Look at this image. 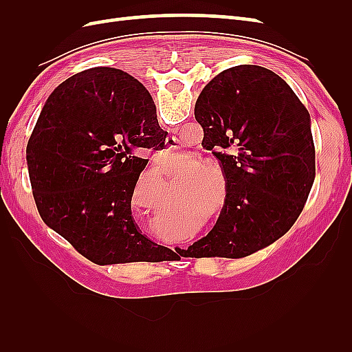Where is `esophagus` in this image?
Here are the masks:
<instances>
[{"instance_id": "1", "label": "esophagus", "mask_w": 352, "mask_h": 352, "mask_svg": "<svg viewBox=\"0 0 352 352\" xmlns=\"http://www.w3.org/2000/svg\"><path fill=\"white\" fill-rule=\"evenodd\" d=\"M166 144L168 145V148H172V150H176V148H179V141L176 140L175 136H170L166 140Z\"/></svg>"}]
</instances>
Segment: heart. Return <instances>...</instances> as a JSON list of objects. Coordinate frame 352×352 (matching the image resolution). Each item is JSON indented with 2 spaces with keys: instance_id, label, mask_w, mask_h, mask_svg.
<instances>
[{
  "instance_id": "obj_1",
  "label": "heart",
  "mask_w": 352,
  "mask_h": 352,
  "mask_svg": "<svg viewBox=\"0 0 352 352\" xmlns=\"http://www.w3.org/2000/svg\"><path fill=\"white\" fill-rule=\"evenodd\" d=\"M184 179L190 180L186 188L189 198L208 199L216 194L217 180L221 186L223 197L226 195V179L221 170L212 164H202L198 157H190L186 163Z\"/></svg>"
}]
</instances>
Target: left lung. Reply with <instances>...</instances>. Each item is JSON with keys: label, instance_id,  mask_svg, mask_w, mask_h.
<instances>
[{"label": "left lung", "instance_id": "8db88e82", "mask_svg": "<svg viewBox=\"0 0 352 352\" xmlns=\"http://www.w3.org/2000/svg\"><path fill=\"white\" fill-rule=\"evenodd\" d=\"M195 119L202 146L214 151L226 198L208 235L190 257L242 258L292 228L316 176L311 119L279 74L252 65L223 70L201 91ZM232 144L239 153L222 151Z\"/></svg>", "mask_w": 352, "mask_h": 352}]
</instances>
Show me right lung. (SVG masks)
I'll return each mask as SVG.
<instances>
[{"label":"right lung","instance_id":"right-lung-1","mask_svg":"<svg viewBox=\"0 0 352 352\" xmlns=\"http://www.w3.org/2000/svg\"><path fill=\"white\" fill-rule=\"evenodd\" d=\"M167 132L144 85L123 70L94 67L52 92L32 132L26 158L41 219L83 257L107 265L160 261L162 245L132 217L135 185Z\"/></svg>","mask_w":352,"mask_h":352}]
</instances>
